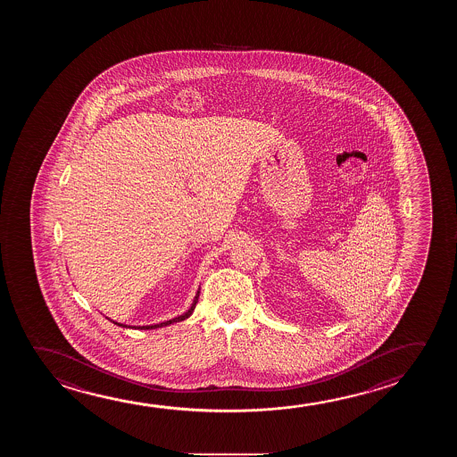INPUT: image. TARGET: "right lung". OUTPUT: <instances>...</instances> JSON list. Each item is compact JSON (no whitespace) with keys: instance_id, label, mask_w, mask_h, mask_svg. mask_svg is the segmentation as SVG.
<instances>
[{"instance_id":"add662e5","label":"right lung","mask_w":457,"mask_h":457,"mask_svg":"<svg viewBox=\"0 0 457 457\" xmlns=\"http://www.w3.org/2000/svg\"><path fill=\"white\" fill-rule=\"evenodd\" d=\"M199 298V291L196 292V295L193 298V303L188 310H187L184 314H180L178 318L170 319V320H165V322H160V324L154 325H143V327H130V325L120 324V322H114L112 320V324L120 325V327H129V328H139V330H153V328H160V327H166V325L174 324V322H180V320H186V319L190 318L192 316L193 310H195V306L198 303Z\"/></svg>"}]
</instances>
